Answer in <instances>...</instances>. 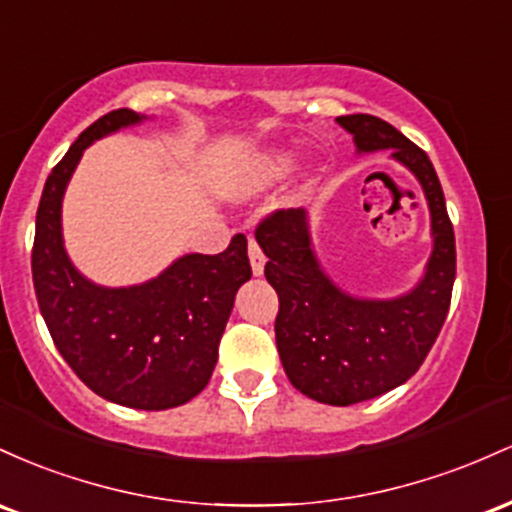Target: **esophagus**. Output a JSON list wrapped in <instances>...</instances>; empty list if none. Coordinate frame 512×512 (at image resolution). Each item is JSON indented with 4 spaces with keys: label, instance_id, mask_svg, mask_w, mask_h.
<instances>
[{
    "label": "esophagus",
    "instance_id": "esophagus-1",
    "mask_svg": "<svg viewBox=\"0 0 512 512\" xmlns=\"http://www.w3.org/2000/svg\"><path fill=\"white\" fill-rule=\"evenodd\" d=\"M249 261H251V271H254V275H261L263 268H266V256H263L261 246L256 244V239H249Z\"/></svg>",
    "mask_w": 512,
    "mask_h": 512
}]
</instances>
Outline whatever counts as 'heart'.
Wrapping results in <instances>:
<instances>
[{
	"instance_id": "obj_1",
	"label": "heart",
	"mask_w": 512,
	"mask_h": 512,
	"mask_svg": "<svg viewBox=\"0 0 512 512\" xmlns=\"http://www.w3.org/2000/svg\"><path fill=\"white\" fill-rule=\"evenodd\" d=\"M290 157L287 154H271V157L266 159L261 166H258V174H256V181L258 183H273L278 179H283V176L290 171Z\"/></svg>"
}]
</instances>
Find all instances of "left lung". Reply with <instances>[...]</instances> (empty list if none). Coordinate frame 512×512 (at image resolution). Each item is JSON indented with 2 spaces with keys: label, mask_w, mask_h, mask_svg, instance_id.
Instances as JSON below:
<instances>
[{
  "label": "left lung",
  "mask_w": 512,
  "mask_h": 512,
  "mask_svg": "<svg viewBox=\"0 0 512 512\" xmlns=\"http://www.w3.org/2000/svg\"><path fill=\"white\" fill-rule=\"evenodd\" d=\"M358 152H389L416 176L430 208L433 254L426 275L394 300H363L321 271L302 208L275 210L256 227L268 256L266 278L278 292L275 343L287 380L309 399L350 406L375 399L416 375L445 324L455 285V232L428 154L382 118H336Z\"/></svg>",
  "instance_id": "left-lung-1"
}]
</instances>
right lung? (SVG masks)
<instances>
[{"mask_svg": "<svg viewBox=\"0 0 512 512\" xmlns=\"http://www.w3.org/2000/svg\"><path fill=\"white\" fill-rule=\"evenodd\" d=\"M130 108L91 123L45 181L33 239V287L57 350L91 392L113 404L164 411L186 404L210 382L234 295L251 278L246 237L222 254H188L157 278L101 287L72 266L62 244V195L84 149L137 125Z\"/></svg>", "mask_w": 512, "mask_h": 512, "instance_id": "right-lung-1", "label": "right lung"}]
</instances>
